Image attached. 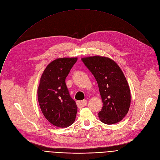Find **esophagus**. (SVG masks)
<instances>
[{
	"instance_id": "34e87169",
	"label": "esophagus",
	"mask_w": 160,
	"mask_h": 160,
	"mask_svg": "<svg viewBox=\"0 0 160 160\" xmlns=\"http://www.w3.org/2000/svg\"><path fill=\"white\" fill-rule=\"evenodd\" d=\"M87 104V101L86 100H83V101H77V105L79 108L85 107Z\"/></svg>"
}]
</instances>
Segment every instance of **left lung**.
I'll list each match as a JSON object with an SVG mask.
<instances>
[{"instance_id":"obj_1","label":"left lung","mask_w":160,"mask_h":160,"mask_svg":"<svg viewBox=\"0 0 160 160\" xmlns=\"http://www.w3.org/2000/svg\"><path fill=\"white\" fill-rule=\"evenodd\" d=\"M94 76L103 103L99 120L111 125L120 122L127 114L131 95L127 79L118 64L109 58L94 56L82 58Z\"/></svg>"}]
</instances>
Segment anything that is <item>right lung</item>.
Instances as JSON below:
<instances>
[{"label": "right lung", "instance_id": "add662e5", "mask_svg": "<svg viewBox=\"0 0 160 160\" xmlns=\"http://www.w3.org/2000/svg\"><path fill=\"white\" fill-rule=\"evenodd\" d=\"M77 58H61L51 62L44 70L37 90L38 101L43 116L59 128L75 122L77 106L69 94L65 79Z\"/></svg>", "mask_w": 160, "mask_h": 160}]
</instances>
